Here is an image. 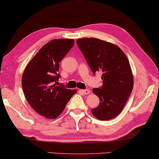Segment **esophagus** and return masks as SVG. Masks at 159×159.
<instances>
[{
    "label": "esophagus",
    "mask_w": 159,
    "mask_h": 159,
    "mask_svg": "<svg viewBox=\"0 0 159 159\" xmlns=\"http://www.w3.org/2000/svg\"><path fill=\"white\" fill-rule=\"evenodd\" d=\"M81 92H82L84 94H89V93H90V91H89V90L88 89L81 90Z\"/></svg>",
    "instance_id": "1"
}]
</instances>
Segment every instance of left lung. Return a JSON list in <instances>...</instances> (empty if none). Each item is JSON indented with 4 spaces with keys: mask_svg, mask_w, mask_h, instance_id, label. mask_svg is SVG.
I'll use <instances>...</instances> for the list:
<instances>
[{
    "mask_svg": "<svg viewBox=\"0 0 159 159\" xmlns=\"http://www.w3.org/2000/svg\"><path fill=\"white\" fill-rule=\"evenodd\" d=\"M93 74L102 71L103 85L92 92L100 104L92 113L100 120H108L120 114L134 85L129 61L122 50L110 42L96 38L76 41Z\"/></svg>",
    "mask_w": 159,
    "mask_h": 159,
    "instance_id": "8db88e82",
    "label": "left lung"
}]
</instances>
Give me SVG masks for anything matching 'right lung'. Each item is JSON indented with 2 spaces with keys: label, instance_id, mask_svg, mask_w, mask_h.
Segmentation results:
<instances>
[{
  "label": "right lung",
  "instance_id": "1",
  "mask_svg": "<svg viewBox=\"0 0 159 159\" xmlns=\"http://www.w3.org/2000/svg\"><path fill=\"white\" fill-rule=\"evenodd\" d=\"M72 39L51 40L39 49L25 67L22 87L25 98L36 112L45 118L58 117L76 89L56 86L59 63L74 45Z\"/></svg>",
  "mask_w": 159,
  "mask_h": 159
}]
</instances>
